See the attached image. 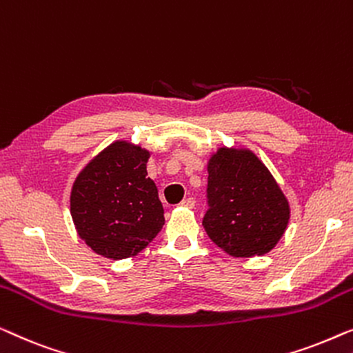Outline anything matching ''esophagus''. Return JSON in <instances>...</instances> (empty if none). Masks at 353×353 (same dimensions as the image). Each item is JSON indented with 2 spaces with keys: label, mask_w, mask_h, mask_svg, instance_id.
Instances as JSON below:
<instances>
[{
  "label": "esophagus",
  "mask_w": 353,
  "mask_h": 353,
  "mask_svg": "<svg viewBox=\"0 0 353 353\" xmlns=\"http://www.w3.org/2000/svg\"><path fill=\"white\" fill-rule=\"evenodd\" d=\"M181 206L192 210V208H195V200H193V198H185V200L181 201Z\"/></svg>",
  "instance_id": "esophagus-1"
}]
</instances>
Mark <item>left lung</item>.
Here are the masks:
<instances>
[{
    "instance_id": "8db88e82",
    "label": "left lung",
    "mask_w": 353,
    "mask_h": 353,
    "mask_svg": "<svg viewBox=\"0 0 353 353\" xmlns=\"http://www.w3.org/2000/svg\"><path fill=\"white\" fill-rule=\"evenodd\" d=\"M203 227L233 257L264 256L290 222V203L267 166L248 148L219 147L208 161Z\"/></svg>"
}]
</instances>
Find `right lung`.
I'll return each mask as SVG.
<instances>
[{"label":"right lung","instance_id":"obj_1","mask_svg":"<svg viewBox=\"0 0 353 353\" xmlns=\"http://www.w3.org/2000/svg\"><path fill=\"white\" fill-rule=\"evenodd\" d=\"M150 152L115 141L79 171L70 193L78 235L94 252L120 261L147 248L165 225L155 182L147 176Z\"/></svg>","mask_w":353,"mask_h":353}]
</instances>
